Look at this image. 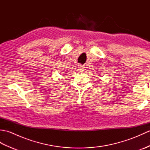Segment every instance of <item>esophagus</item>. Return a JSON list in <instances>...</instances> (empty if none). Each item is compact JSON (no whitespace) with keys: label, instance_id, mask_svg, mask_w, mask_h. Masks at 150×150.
Masks as SVG:
<instances>
[{"label":"esophagus","instance_id":"34e87169","mask_svg":"<svg viewBox=\"0 0 150 150\" xmlns=\"http://www.w3.org/2000/svg\"><path fill=\"white\" fill-rule=\"evenodd\" d=\"M84 68H84V67L83 66H82V65H79V66H78V69H79L80 71H83L85 69Z\"/></svg>","mask_w":150,"mask_h":150}]
</instances>
